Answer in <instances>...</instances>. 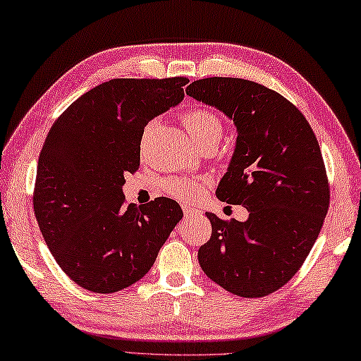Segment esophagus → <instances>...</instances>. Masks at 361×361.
Returning a JSON list of instances; mask_svg holds the SVG:
<instances>
[{"label":"esophagus","mask_w":361,"mask_h":361,"mask_svg":"<svg viewBox=\"0 0 361 361\" xmlns=\"http://www.w3.org/2000/svg\"><path fill=\"white\" fill-rule=\"evenodd\" d=\"M183 213H185V216L188 218V216H194V214H197L199 212H197V209H194V208H191V207L185 205V207H183Z\"/></svg>","instance_id":"1"}]
</instances>
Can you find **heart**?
<instances>
[{
    "label": "heart",
    "mask_w": 361,
    "mask_h": 361,
    "mask_svg": "<svg viewBox=\"0 0 361 361\" xmlns=\"http://www.w3.org/2000/svg\"><path fill=\"white\" fill-rule=\"evenodd\" d=\"M183 124L191 134V139L200 148L216 147L224 134V121L212 109L195 106L183 114ZM207 186L205 178H173L164 183L162 188L170 197L181 202L199 199Z\"/></svg>",
    "instance_id": "1"
}]
</instances>
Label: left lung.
I'll return each instance as SVG.
<instances>
[{"label":"left lung","instance_id":"1","mask_svg":"<svg viewBox=\"0 0 361 361\" xmlns=\"http://www.w3.org/2000/svg\"><path fill=\"white\" fill-rule=\"evenodd\" d=\"M186 93L237 126L235 153L216 195L249 212L245 222L207 213L212 238L199 249L200 267L227 292L265 297L300 270L329 212L319 142L303 114L260 83L208 77L192 82Z\"/></svg>","mask_w":361,"mask_h":361}]
</instances>
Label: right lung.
I'll return each mask as SVG.
<instances>
[{
    "label": "right lung",
    "instance_id": "obj_1",
    "mask_svg": "<svg viewBox=\"0 0 361 361\" xmlns=\"http://www.w3.org/2000/svg\"><path fill=\"white\" fill-rule=\"evenodd\" d=\"M186 77L114 78L56 118L39 154L32 205L42 237L77 286L114 293L153 267L183 218L158 197L142 207L123 195L140 166V140L156 115L185 97Z\"/></svg>",
    "mask_w": 361,
    "mask_h": 361
}]
</instances>
